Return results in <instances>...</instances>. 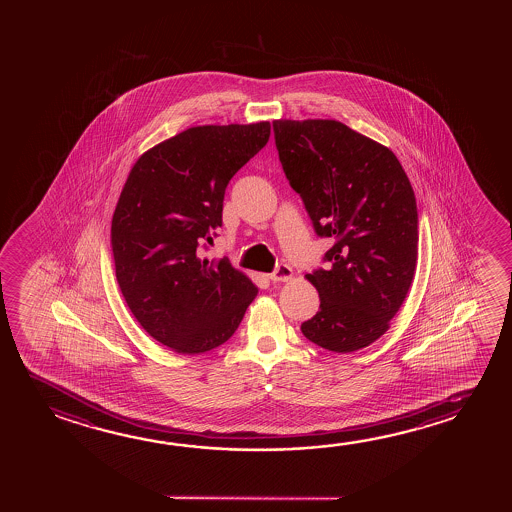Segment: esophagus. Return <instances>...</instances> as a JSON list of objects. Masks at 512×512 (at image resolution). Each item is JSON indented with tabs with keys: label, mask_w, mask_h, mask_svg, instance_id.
<instances>
[{
	"label": "esophagus",
	"mask_w": 512,
	"mask_h": 512,
	"mask_svg": "<svg viewBox=\"0 0 512 512\" xmlns=\"http://www.w3.org/2000/svg\"><path fill=\"white\" fill-rule=\"evenodd\" d=\"M293 277V269L289 264H278L275 271L269 275L271 282H287L289 278Z\"/></svg>",
	"instance_id": "34e87169"
}]
</instances>
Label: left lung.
Segmentation results:
<instances>
[{
	"label": "left lung",
	"instance_id": "left-lung-1",
	"mask_svg": "<svg viewBox=\"0 0 512 512\" xmlns=\"http://www.w3.org/2000/svg\"><path fill=\"white\" fill-rule=\"evenodd\" d=\"M278 159L319 237L328 268L305 275L319 310L303 336L350 353L384 336L418 260V209L393 151L334 119L273 121Z\"/></svg>",
	"mask_w": 512,
	"mask_h": 512
}]
</instances>
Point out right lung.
Here are the masks:
<instances>
[{
    "mask_svg": "<svg viewBox=\"0 0 512 512\" xmlns=\"http://www.w3.org/2000/svg\"><path fill=\"white\" fill-rule=\"evenodd\" d=\"M268 121L205 125L153 146L135 162L112 216L119 289L139 325L178 353L209 352L234 336L257 287L202 248L223 223L230 178L257 155Z\"/></svg>",
    "mask_w": 512,
    "mask_h": 512,
    "instance_id": "right-lung-1",
    "label": "right lung"
}]
</instances>
